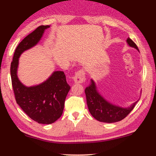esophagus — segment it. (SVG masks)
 <instances>
[{
  "mask_svg": "<svg viewBox=\"0 0 156 156\" xmlns=\"http://www.w3.org/2000/svg\"><path fill=\"white\" fill-rule=\"evenodd\" d=\"M73 80L74 82L79 83V84H82V83L84 82L86 78H85V72L84 70L80 69L75 72V74L73 76Z\"/></svg>",
  "mask_w": 156,
  "mask_h": 156,
  "instance_id": "esophagus-1",
  "label": "esophagus"
}]
</instances>
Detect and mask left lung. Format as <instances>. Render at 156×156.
<instances>
[{"label": "left lung", "mask_w": 156, "mask_h": 156, "mask_svg": "<svg viewBox=\"0 0 156 156\" xmlns=\"http://www.w3.org/2000/svg\"><path fill=\"white\" fill-rule=\"evenodd\" d=\"M130 47L138 48L131 38L126 40ZM87 103L90 114L97 121L104 123H114L126 118L135 107L137 101L128 108H123L109 103L98 92L95 82L91 80V84L85 89Z\"/></svg>", "instance_id": "8db88e82"}]
</instances>
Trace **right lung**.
<instances>
[{"label":"right lung","instance_id":"1","mask_svg":"<svg viewBox=\"0 0 156 156\" xmlns=\"http://www.w3.org/2000/svg\"><path fill=\"white\" fill-rule=\"evenodd\" d=\"M50 25H40L21 41L15 51L10 65L12 86L17 104L36 122L50 124L63 112L65 101L70 87L64 72L55 71L50 77L37 86L25 87L17 76L19 57L24 51L36 45Z\"/></svg>","mask_w":156,"mask_h":156}]
</instances>
